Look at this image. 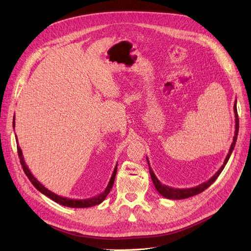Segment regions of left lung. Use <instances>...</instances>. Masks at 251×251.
<instances>
[{"mask_svg":"<svg viewBox=\"0 0 251 251\" xmlns=\"http://www.w3.org/2000/svg\"><path fill=\"white\" fill-rule=\"evenodd\" d=\"M234 113H235V135L233 137V142L231 144L230 147V150H229V152L226 156L225 161H224V164L223 166L219 169L218 172L210 178L208 179L207 181L200 184L199 186H195V187H191V188H173V187H170V186H167L165 185V184L161 183L160 180L156 178V176L154 175L153 171L151 170V165H150V162H149V159L147 156V160H148V164H149V167H150V174H151V180L153 182V185L156 189V191L159 192L162 196H164L165 199H169V200H184V199H188V197H191V196H194L196 194L199 193H201L203 190H205L206 188H208L212 184L216 181V179L219 177V175L222 173V171L224 170V168H225L226 164L228 163L230 156H231V153L235 148V144H236V141H237V136H238V130H239V119H238V114H237V101L235 100V103H234Z\"/></svg>","mask_w":251,"mask_h":251,"instance_id":"obj_1","label":"left lung"}]
</instances>
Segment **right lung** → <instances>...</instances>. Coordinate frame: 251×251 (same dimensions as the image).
<instances>
[{
  "instance_id": "add662e5",
  "label": "right lung",
  "mask_w": 251,
  "mask_h": 251,
  "mask_svg": "<svg viewBox=\"0 0 251 251\" xmlns=\"http://www.w3.org/2000/svg\"><path fill=\"white\" fill-rule=\"evenodd\" d=\"M13 127H15V116H14V119H13ZM16 142L18 143V140H17V136H16ZM17 151H18V155H19V159H20V163H21V166L23 168V171L25 175L28 177V179L30 180V182L33 184V186L39 191L42 192L43 194H45L46 196H48L49 199H50L51 201H54L55 202L57 203H60L61 205H64V206H68V207H76V208H82V207H90V206H95V205H98L100 203H101L105 197H107V195L109 194V192L111 191L112 187H113V184H114V181H115V177H116V173H117V165L115 166L114 168V171H113V174L110 178V181L108 183L107 187L104 188V190L99 194V195H96L94 197H90V199H85V200H73V199H67V197H63V196H60L54 192H51L50 190H49L48 188H46L43 184L39 182L33 175L32 173L30 172V170L28 169L27 165L25 164V161H24V157H23V153H22V151L19 147V144L17 146Z\"/></svg>"
}]
</instances>
